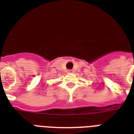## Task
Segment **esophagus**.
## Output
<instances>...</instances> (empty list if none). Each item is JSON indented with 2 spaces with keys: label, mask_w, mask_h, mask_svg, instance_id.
Masks as SVG:
<instances>
[{
  "label": "esophagus",
  "mask_w": 134,
  "mask_h": 134,
  "mask_svg": "<svg viewBox=\"0 0 134 134\" xmlns=\"http://www.w3.org/2000/svg\"><path fill=\"white\" fill-rule=\"evenodd\" d=\"M67 72H68V73L73 72V70H71V69H68V70H67Z\"/></svg>",
  "instance_id": "esophagus-1"
}]
</instances>
